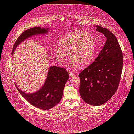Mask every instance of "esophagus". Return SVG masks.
Instances as JSON below:
<instances>
[{"label": "esophagus", "instance_id": "esophagus-1", "mask_svg": "<svg viewBox=\"0 0 134 134\" xmlns=\"http://www.w3.org/2000/svg\"><path fill=\"white\" fill-rule=\"evenodd\" d=\"M69 73L70 76H71V77L78 76V73H75V72H72V71H70L69 72Z\"/></svg>", "mask_w": 134, "mask_h": 134}]
</instances>
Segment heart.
I'll use <instances>...</instances> for the list:
<instances>
[{"label":"heart","instance_id":"heart-1","mask_svg":"<svg viewBox=\"0 0 134 134\" xmlns=\"http://www.w3.org/2000/svg\"><path fill=\"white\" fill-rule=\"evenodd\" d=\"M95 51V41L88 32H71L62 36L58 47L54 49V55L59 63L66 64L68 55L73 66L85 68L90 65Z\"/></svg>","mask_w":134,"mask_h":134}]
</instances>
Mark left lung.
<instances>
[{
	"mask_svg": "<svg viewBox=\"0 0 134 134\" xmlns=\"http://www.w3.org/2000/svg\"><path fill=\"white\" fill-rule=\"evenodd\" d=\"M107 40L99 54L79 74V93L84 102L92 106L106 103L119 87L123 66V55L116 36L106 28L96 26Z\"/></svg>",
	"mask_w": 134,
	"mask_h": 134,
	"instance_id": "obj_1",
	"label": "left lung"
}]
</instances>
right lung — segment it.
Here are the masks:
<instances>
[{
	"mask_svg": "<svg viewBox=\"0 0 134 134\" xmlns=\"http://www.w3.org/2000/svg\"><path fill=\"white\" fill-rule=\"evenodd\" d=\"M48 28L36 27L30 28L22 32L14 44L12 50L13 54L15 48L23 41L35 35L44 34L47 32ZM69 75L65 68L52 66L49 68L47 79L42 87L32 94H28L21 91L18 87L16 88L23 98L34 106L42 109H50L55 106L62 99L64 88Z\"/></svg>",
	"mask_w": 134,
	"mask_h": 134,
	"instance_id": "add662e5",
	"label": "right lung"
}]
</instances>
